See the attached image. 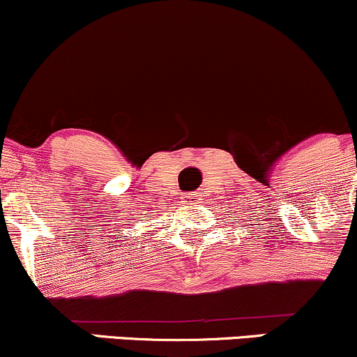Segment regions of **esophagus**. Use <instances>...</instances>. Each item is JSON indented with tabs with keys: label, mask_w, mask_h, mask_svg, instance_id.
Wrapping results in <instances>:
<instances>
[{
	"label": "esophagus",
	"mask_w": 357,
	"mask_h": 357,
	"mask_svg": "<svg viewBox=\"0 0 357 357\" xmlns=\"http://www.w3.org/2000/svg\"><path fill=\"white\" fill-rule=\"evenodd\" d=\"M197 198H198V193H183V199L188 203L197 202Z\"/></svg>",
	"instance_id": "esophagus-1"
}]
</instances>
